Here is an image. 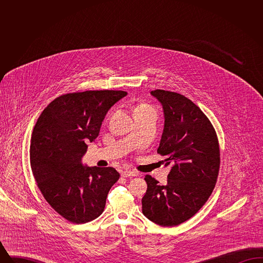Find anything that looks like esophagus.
I'll return each mask as SVG.
<instances>
[{"label":"esophagus","mask_w":263,"mask_h":263,"mask_svg":"<svg viewBox=\"0 0 263 263\" xmlns=\"http://www.w3.org/2000/svg\"><path fill=\"white\" fill-rule=\"evenodd\" d=\"M136 173L133 172V171H122L121 172V176L122 177H132V176H135Z\"/></svg>","instance_id":"34e87169"}]
</instances>
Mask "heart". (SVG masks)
<instances>
[{"mask_svg":"<svg viewBox=\"0 0 263 263\" xmlns=\"http://www.w3.org/2000/svg\"><path fill=\"white\" fill-rule=\"evenodd\" d=\"M139 109H151V108L148 105H146V104H142V105L139 106V108H138L137 110H139Z\"/></svg>","mask_w":263,"mask_h":263,"instance_id":"obj_1","label":"heart"}]
</instances>
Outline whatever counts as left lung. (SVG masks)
<instances>
[{
	"mask_svg": "<svg viewBox=\"0 0 263 263\" xmlns=\"http://www.w3.org/2000/svg\"><path fill=\"white\" fill-rule=\"evenodd\" d=\"M151 95L163 106L158 153L165 157L171 172L164 185L146 175L142 212L158 225L173 227L195 215L211 195L220 166L219 143L207 116L187 98L163 89Z\"/></svg>",
	"mask_w": 263,
	"mask_h": 263,
	"instance_id": "1",
	"label": "left lung"
}]
</instances>
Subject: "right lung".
<instances>
[{
    "label": "right lung",
    "instance_id": "1",
    "mask_svg": "<svg viewBox=\"0 0 263 263\" xmlns=\"http://www.w3.org/2000/svg\"><path fill=\"white\" fill-rule=\"evenodd\" d=\"M123 90H87L51 101L33 128L30 164L38 187L51 207L68 221L98 218L118 180L113 167L88 166L82 159L100 134L102 121Z\"/></svg>",
    "mask_w": 263,
    "mask_h": 263
}]
</instances>
